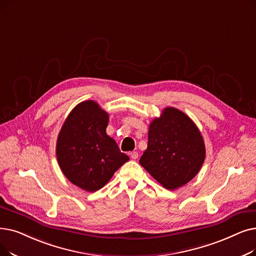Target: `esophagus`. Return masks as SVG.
Wrapping results in <instances>:
<instances>
[{
	"mask_svg": "<svg viewBox=\"0 0 256 256\" xmlns=\"http://www.w3.org/2000/svg\"><path fill=\"white\" fill-rule=\"evenodd\" d=\"M130 158H132V160H136V159L138 158V152H130Z\"/></svg>",
	"mask_w": 256,
	"mask_h": 256,
	"instance_id": "34e87169",
	"label": "esophagus"
}]
</instances>
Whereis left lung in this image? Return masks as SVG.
Masks as SVG:
<instances>
[{
    "label": "left lung",
    "instance_id": "1",
    "mask_svg": "<svg viewBox=\"0 0 256 256\" xmlns=\"http://www.w3.org/2000/svg\"><path fill=\"white\" fill-rule=\"evenodd\" d=\"M205 154L204 140L194 122L168 106L150 122L148 148L139 162L166 190H174L194 179Z\"/></svg>",
    "mask_w": 256,
    "mask_h": 256
}]
</instances>
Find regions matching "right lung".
<instances>
[{
	"mask_svg": "<svg viewBox=\"0 0 256 256\" xmlns=\"http://www.w3.org/2000/svg\"><path fill=\"white\" fill-rule=\"evenodd\" d=\"M108 114L93 100L77 104L64 120L58 137L56 158L71 183L93 192L102 188L130 160L106 135Z\"/></svg>",
	"mask_w": 256,
	"mask_h": 256,
	"instance_id": "1",
	"label": "right lung"
}]
</instances>
